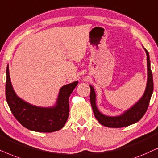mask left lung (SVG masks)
Listing matches in <instances>:
<instances>
[{
  "label": "left lung",
  "mask_w": 158,
  "mask_h": 158,
  "mask_svg": "<svg viewBox=\"0 0 158 158\" xmlns=\"http://www.w3.org/2000/svg\"><path fill=\"white\" fill-rule=\"evenodd\" d=\"M147 55V81L144 93L141 98L133 106L124 111L120 115L106 116L103 114L98 110L96 105V94L93 86L90 87V103L93 108V111L95 118L101 125L109 127H123L133 125L139 122L144 115L147 108L149 106V101L153 93V78L150 68V59L149 52L143 47Z\"/></svg>",
  "instance_id": "left-lung-1"
}]
</instances>
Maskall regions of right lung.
Here are the masks:
<instances>
[{"mask_svg": "<svg viewBox=\"0 0 158 158\" xmlns=\"http://www.w3.org/2000/svg\"><path fill=\"white\" fill-rule=\"evenodd\" d=\"M77 84L76 81L63 86L53 106H37L17 96L11 85L8 65L6 98L11 113L23 126L36 132L52 133L60 130L66 123L69 114V98Z\"/></svg>", "mask_w": 158, "mask_h": 158, "instance_id": "right-lung-1", "label": "right lung"}]
</instances>
